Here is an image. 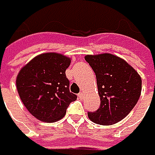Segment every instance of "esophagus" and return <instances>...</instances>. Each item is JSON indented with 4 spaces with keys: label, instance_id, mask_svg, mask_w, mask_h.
<instances>
[{
    "label": "esophagus",
    "instance_id": "esophagus-1",
    "mask_svg": "<svg viewBox=\"0 0 155 155\" xmlns=\"http://www.w3.org/2000/svg\"><path fill=\"white\" fill-rule=\"evenodd\" d=\"M78 97H79L80 99H82V98H83V97H84V94L81 91V93H79V94H78Z\"/></svg>",
    "mask_w": 155,
    "mask_h": 155
}]
</instances>
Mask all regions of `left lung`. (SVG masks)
Wrapping results in <instances>:
<instances>
[{
    "instance_id": "left-lung-1",
    "label": "left lung",
    "mask_w": 155,
    "mask_h": 155,
    "mask_svg": "<svg viewBox=\"0 0 155 155\" xmlns=\"http://www.w3.org/2000/svg\"><path fill=\"white\" fill-rule=\"evenodd\" d=\"M85 60L94 71L100 107L89 112L94 124H115L124 119L138 102L142 79L133 67L115 55H87Z\"/></svg>"
}]
</instances>
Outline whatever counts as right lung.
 <instances>
[{
	"label": "right lung",
	"mask_w": 155,
	"mask_h": 155,
	"mask_svg": "<svg viewBox=\"0 0 155 155\" xmlns=\"http://www.w3.org/2000/svg\"><path fill=\"white\" fill-rule=\"evenodd\" d=\"M71 60L58 53L36 56L19 71L16 87L24 106L35 119L54 123L64 118L77 95L69 91L65 70Z\"/></svg>",
	"instance_id": "obj_1"
}]
</instances>
